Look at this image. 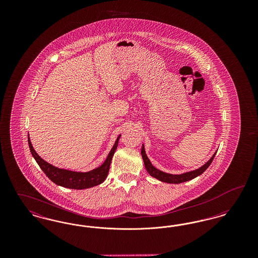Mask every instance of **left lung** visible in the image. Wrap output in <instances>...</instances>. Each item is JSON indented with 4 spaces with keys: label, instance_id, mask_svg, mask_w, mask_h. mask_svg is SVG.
<instances>
[{
    "label": "left lung",
    "instance_id": "obj_1",
    "mask_svg": "<svg viewBox=\"0 0 258 258\" xmlns=\"http://www.w3.org/2000/svg\"><path fill=\"white\" fill-rule=\"evenodd\" d=\"M216 154H217V151L214 153V155L210 158V160L207 162H205L203 165H201L200 167H198L197 169H194V170H190V171L184 172L182 174H170V173L161 171L160 169H158L157 167H155L152 164V162L149 160L147 155H146L144 144H142V147H141V156H142V159H143V161H144L145 169L147 170L148 173L152 177L158 179L160 182L167 183V184H180V183L187 182L189 180H192V179L197 178V176L201 175L203 172L208 168L209 165L212 163V161L214 160Z\"/></svg>",
    "mask_w": 258,
    "mask_h": 258
}]
</instances>
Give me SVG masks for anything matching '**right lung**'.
Instances as JSON below:
<instances>
[{"instance_id": "right-lung-1", "label": "right lung", "mask_w": 258, "mask_h": 258, "mask_svg": "<svg viewBox=\"0 0 258 258\" xmlns=\"http://www.w3.org/2000/svg\"><path fill=\"white\" fill-rule=\"evenodd\" d=\"M120 137H121V135L117 137L113 147L111 148L110 152H109L108 156L106 157L105 160L103 161V163H101L98 167L87 172L73 171V170L58 168V167L50 164L47 161L42 160L37 155V152L35 151V149L32 145L29 135H28V143H29V147H30L32 156L37 161V164L39 165L41 170L46 174V176L53 183L63 186V187H68V188L85 189V188L93 187V186L100 184L101 183H103L104 180L106 179L109 168H110L111 160H112L113 155L118 146Z\"/></svg>"}]
</instances>
